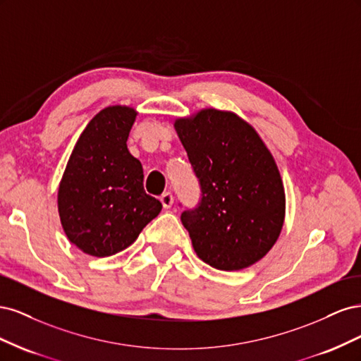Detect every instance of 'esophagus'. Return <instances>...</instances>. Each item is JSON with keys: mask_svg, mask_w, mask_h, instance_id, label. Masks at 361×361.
<instances>
[{"mask_svg": "<svg viewBox=\"0 0 361 361\" xmlns=\"http://www.w3.org/2000/svg\"><path fill=\"white\" fill-rule=\"evenodd\" d=\"M159 200H161V203H162V206H164V209H170L171 207V204L174 203V197H173V194L171 192H164L161 197H159Z\"/></svg>", "mask_w": 361, "mask_h": 361, "instance_id": "1", "label": "esophagus"}]
</instances>
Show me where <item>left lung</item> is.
Segmentation results:
<instances>
[{
	"label": "left lung",
	"instance_id": "obj_1",
	"mask_svg": "<svg viewBox=\"0 0 361 361\" xmlns=\"http://www.w3.org/2000/svg\"><path fill=\"white\" fill-rule=\"evenodd\" d=\"M173 126L202 187L200 206L180 216L195 255L221 271L255 265L285 223L286 195L274 157L233 111L203 108Z\"/></svg>",
	"mask_w": 361,
	"mask_h": 361
}]
</instances>
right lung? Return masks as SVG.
I'll return each instance as SVG.
<instances>
[{"label":"right lung","instance_id":"1","mask_svg":"<svg viewBox=\"0 0 361 361\" xmlns=\"http://www.w3.org/2000/svg\"><path fill=\"white\" fill-rule=\"evenodd\" d=\"M138 111L110 105L76 140L59 185V215L69 241L85 255L113 256L135 243L162 204L143 187V166L126 141Z\"/></svg>","mask_w":361,"mask_h":361}]
</instances>
